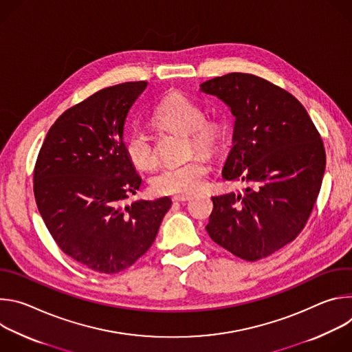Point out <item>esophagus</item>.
<instances>
[{
    "instance_id": "esophagus-1",
    "label": "esophagus",
    "mask_w": 352,
    "mask_h": 352,
    "mask_svg": "<svg viewBox=\"0 0 352 352\" xmlns=\"http://www.w3.org/2000/svg\"><path fill=\"white\" fill-rule=\"evenodd\" d=\"M189 199H190L189 195H175L173 197V202H188Z\"/></svg>"
}]
</instances>
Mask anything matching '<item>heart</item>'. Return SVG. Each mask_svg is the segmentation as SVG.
<instances>
[{
    "label": "heart",
    "mask_w": 352,
    "mask_h": 352,
    "mask_svg": "<svg viewBox=\"0 0 352 352\" xmlns=\"http://www.w3.org/2000/svg\"><path fill=\"white\" fill-rule=\"evenodd\" d=\"M155 121L171 129L188 133L189 152H213L223 139L224 126L217 120H206L204 110L185 96H171L156 107ZM125 152L131 163L139 170L152 168L156 152L152 136L144 129H135L126 140ZM210 164L205 156H192L181 164L162 167L150 181L159 195H186L202 189L206 184Z\"/></svg>",
    "instance_id": "heart-1"
}]
</instances>
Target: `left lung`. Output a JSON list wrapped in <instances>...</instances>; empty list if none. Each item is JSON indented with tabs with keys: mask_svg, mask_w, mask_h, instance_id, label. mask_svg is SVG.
Here are the masks:
<instances>
[{
	"mask_svg": "<svg viewBox=\"0 0 352 352\" xmlns=\"http://www.w3.org/2000/svg\"><path fill=\"white\" fill-rule=\"evenodd\" d=\"M200 91L220 98L235 118L223 178L249 184L242 193L212 197L206 231L243 261L263 259L305 227L326 168L323 142L304 106L259 76L227 74Z\"/></svg>",
	"mask_w": 352,
	"mask_h": 352,
	"instance_id": "obj_1",
	"label": "left lung"
}]
</instances>
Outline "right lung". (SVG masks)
<instances>
[{
    "instance_id": "obj_1",
    "label": "right lung",
    "mask_w": 352,
    "mask_h": 352,
    "mask_svg": "<svg viewBox=\"0 0 352 352\" xmlns=\"http://www.w3.org/2000/svg\"><path fill=\"white\" fill-rule=\"evenodd\" d=\"M146 86H110L67 110L47 132L34 167L47 230L64 254L103 274L144 255L171 208L167 196L124 206L142 184L125 152L124 125Z\"/></svg>"
}]
</instances>
